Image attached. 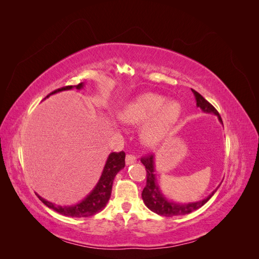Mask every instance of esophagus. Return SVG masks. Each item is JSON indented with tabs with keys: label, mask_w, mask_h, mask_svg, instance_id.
Returning a JSON list of instances; mask_svg holds the SVG:
<instances>
[{
	"label": "esophagus",
	"mask_w": 259,
	"mask_h": 259,
	"mask_svg": "<svg viewBox=\"0 0 259 259\" xmlns=\"http://www.w3.org/2000/svg\"><path fill=\"white\" fill-rule=\"evenodd\" d=\"M137 161V158L135 155L133 154H127L126 158H125V163H126V165H131V164H134Z\"/></svg>",
	"instance_id": "1"
}]
</instances>
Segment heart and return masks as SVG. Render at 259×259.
I'll return each mask as SVG.
<instances>
[{
	"label": "heart",
	"mask_w": 259,
	"mask_h": 259,
	"mask_svg": "<svg viewBox=\"0 0 259 259\" xmlns=\"http://www.w3.org/2000/svg\"><path fill=\"white\" fill-rule=\"evenodd\" d=\"M182 115L177 101H167L155 93H144L132 98L119 112V119L127 125L143 124L140 135L150 147L160 145Z\"/></svg>",
	"instance_id": "heart-1"
}]
</instances>
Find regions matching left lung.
<instances>
[{"label": "left lung", "mask_w": 259, "mask_h": 259, "mask_svg": "<svg viewBox=\"0 0 259 259\" xmlns=\"http://www.w3.org/2000/svg\"><path fill=\"white\" fill-rule=\"evenodd\" d=\"M192 93L195 98V103H197V107H199L203 112L205 113H211L215 114L219 122L223 124L222 117L217 112L216 109L211 106L207 100L204 99L202 95L197 92L192 90ZM154 155H148L146 158L142 159V163L145 165L146 170H147V184L146 187L144 188L143 193H142V198L144 200L145 205L154 213L159 214L161 216H178V215H186L189 214L191 211L198 209L202 207L205 203L213 197L214 193L217 191L219 188V185L216 189L211 192L209 195H207L206 198L202 199L197 202H189V203H178L174 202L171 200H168L165 195L163 194V192L160 189V186L156 182V176L154 174L155 171V160H154Z\"/></svg>", "instance_id": "1"}]
</instances>
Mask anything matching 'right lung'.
Segmentation results:
<instances>
[{"label": "right lung", "mask_w": 259, "mask_h": 259, "mask_svg": "<svg viewBox=\"0 0 259 259\" xmlns=\"http://www.w3.org/2000/svg\"><path fill=\"white\" fill-rule=\"evenodd\" d=\"M84 85L85 83L83 82V83H80L79 85L66 86V88L54 91L44 99L49 98L51 95H53V94H56L62 91H69L72 89L82 90L84 88ZM124 166H125V153L123 151L119 153L112 152L109 154L103 169V173H101V176L96 186L94 187V189L86 195L82 201L75 203L73 205H65V206L57 205L55 204V203H52L48 200L43 199L41 195H38L37 193L35 194L46 206L54 209L55 211H57V213L61 215L68 216V217H90L97 214L98 211L103 210L105 208L109 199L111 197L113 179L115 175L119 173L122 168H124Z\"/></svg>", "instance_id": "obj_1"}]
</instances>
